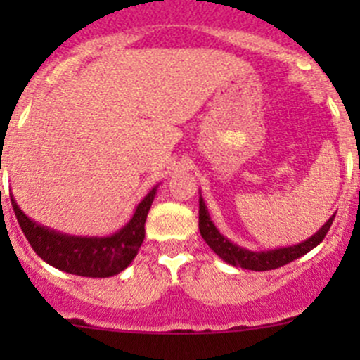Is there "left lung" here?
<instances>
[{
    "label": "left lung",
    "mask_w": 360,
    "mask_h": 360,
    "mask_svg": "<svg viewBox=\"0 0 360 360\" xmlns=\"http://www.w3.org/2000/svg\"><path fill=\"white\" fill-rule=\"evenodd\" d=\"M333 221H335V214L326 221L324 226H322L317 233H314L310 238L300 242V244L288 245V248H277L271 250H250L233 244V242L228 240L224 235H221L219 230L216 228V224L210 221L209 210H207V205L205 202H203L202 195L200 200H198V228H200V235L203 240L207 242V245H209L221 259L226 261L228 264H231V266L244 268V270L252 271L275 270V268L284 266V264L291 263V261L304 256L307 252H310L311 249L317 248V245L324 240L326 233H328L329 228H331Z\"/></svg>",
    "instance_id": "1"
}]
</instances>
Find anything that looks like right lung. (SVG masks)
<instances>
[{
	"mask_svg": "<svg viewBox=\"0 0 360 360\" xmlns=\"http://www.w3.org/2000/svg\"><path fill=\"white\" fill-rule=\"evenodd\" d=\"M157 188L158 184L137 203L129 223L108 237L60 233L25 216L12 193L10 200L25 238L45 263L79 277L104 278L118 275L137 256L144 240V223L157 195Z\"/></svg>",
	"mask_w": 360,
	"mask_h": 360,
	"instance_id": "right-lung-1",
	"label": "right lung"
}]
</instances>
